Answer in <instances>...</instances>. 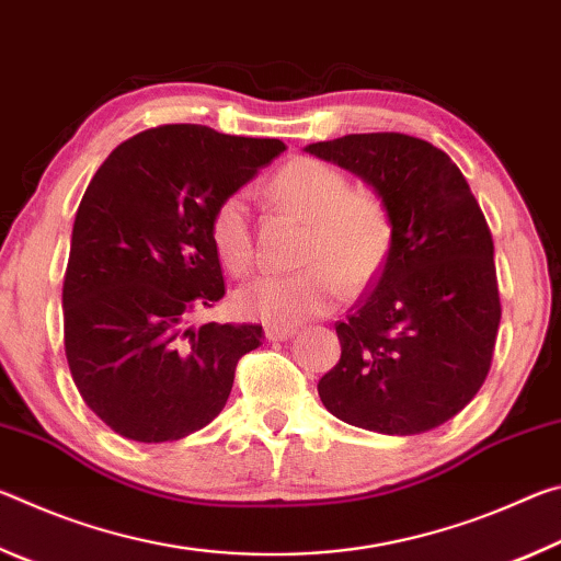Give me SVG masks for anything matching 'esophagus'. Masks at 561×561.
<instances>
[{"instance_id": "obj_1", "label": "esophagus", "mask_w": 561, "mask_h": 561, "mask_svg": "<svg viewBox=\"0 0 561 561\" xmlns=\"http://www.w3.org/2000/svg\"><path fill=\"white\" fill-rule=\"evenodd\" d=\"M291 334H294V329H289V327H267V329H264V336H267L270 341H287Z\"/></svg>"}]
</instances>
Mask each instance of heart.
Masks as SVG:
<instances>
[{
  "mask_svg": "<svg viewBox=\"0 0 561 561\" xmlns=\"http://www.w3.org/2000/svg\"><path fill=\"white\" fill-rule=\"evenodd\" d=\"M270 195L284 213L307 222L297 274H264L237 291V309L270 327H294L334 307L339 289H366L391 257L393 213L371 187H351L348 178L324 160L299 156L270 180ZM217 257L232 274L252 267L250 197L237 190L210 217ZM342 284L339 285L337 282Z\"/></svg>",
  "mask_w": 561,
  "mask_h": 561,
  "instance_id": "heart-1",
  "label": "heart"
}]
</instances>
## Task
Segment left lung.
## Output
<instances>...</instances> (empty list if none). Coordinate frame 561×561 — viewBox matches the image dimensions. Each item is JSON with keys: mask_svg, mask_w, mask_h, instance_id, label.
I'll use <instances>...</instances> for the list:
<instances>
[{"mask_svg": "<svg viewBox=\"0 0 561 561\" xmlns=\"http://www.w3.org/2000/svg\"><path fill=\"white\" fill-rule=\"evenodd\" d=\"M366 180L393 213V247L371 289L336 321L341 358L319 398L356 428L415 435L468 405L492 364L500 291L492 234L448 153L405 133L307 146Z\"/></svg>", "mask_w": 561, "mask_h": 561, "instance_id": "obj_1", "label": "left lung"}]
</instances>
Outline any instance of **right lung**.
<instances>
[{
  "label": "right lung",
  "instance_id": "right-lung-1",
  "mask_svg": "<svg viewBox=\"0 0 561 561\" xmlns=\"http://www.w3.org/2000/svg\"><path fill=\"white\" fill-rule=\"evenodd\" d=\"M287 148L173 123L103 160L76 210L64 277V348L73 383L111 431L180 440L220 415L257 324L195 327L225 297L210 217Z\"/></svg>",
  "mask_w": 561,
  "mask_h": 561
}]
</instances>
